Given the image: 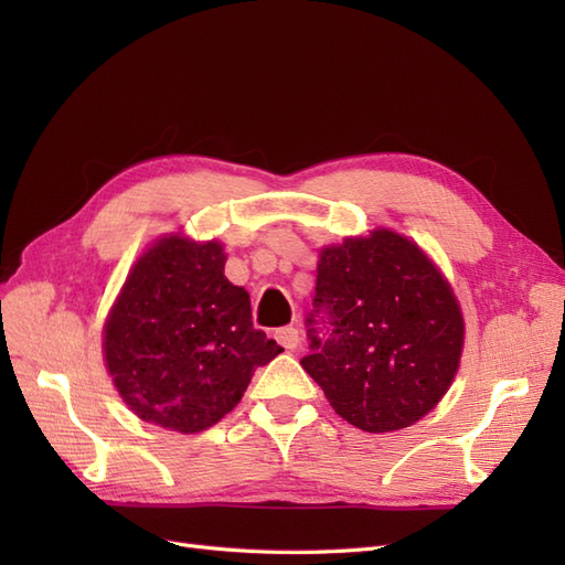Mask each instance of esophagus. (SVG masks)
<instances>
[{"label": "esophagus", "instance_id": "obj_1", "mask_svg": "<svg viewBox=\"0 0 565 565\" xmlns=\"http://www.w3.org/2000/svg\"><path fill=\"white\" fill-rule=\"evenodd\" d=\"M276 339H278V344L285 347L287 351H295L299 347V341H301L299 330L295 328V324H287V328L276 330Z\"/></svg>", "mask_w": 565, "mask_h": 565}]
</instances>
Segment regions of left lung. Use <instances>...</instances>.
I'll use <instances>...</instances> for the list:
<instances>
[{"label":"left lung","instance_id":"1","mask_svg":"<svg viewBox=\"0 0 565 565\" xmlns=\"http://www.w3.org/2000/svg\"><path fill=\"white\" fill-rule=\"evenodd\" d=\"M306 328L311 353L301 367L339 417L370 434L405 429L429 413L465 344L450 285L393 231L322 249Z\"/></svg>","mask_w":565,"mask_h":565}]
</instances>
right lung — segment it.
Masks as SVG:
<instances>
[{"label": "right lung", "instance_id": "1", "mask_svg": "<svg viewBox=\"0 0 565 565\" xmlns=\"http://www.w3.org/2000/svg\"><path fill=\"white\" fill-rule=\"evenodd\" d=\"M218 243L179 235L150 247L106 322V363L143 422L181 434L210 429L241 403L256 367L282 349L256 330L249 295L224 276Z\"/></svg>", "mask_w": 565, "mask_h": 565}]
</instances>
